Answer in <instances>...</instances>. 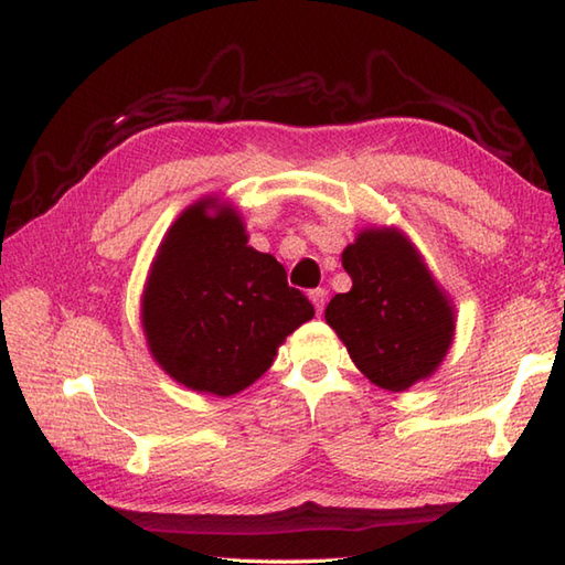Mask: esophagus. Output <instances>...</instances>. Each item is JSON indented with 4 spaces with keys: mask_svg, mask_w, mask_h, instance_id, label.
Returning a JSON list of instances; mask_svg holds the SVG:
<instances>
[{
    "mask_svg": "<svg viewBox=\"0 0 565 565\" xmlns=\"http://www.w3.org/2000/svg\"><path fill=\"white\" fill-rule=\"evenodd\" d=\"M308 296H310V301H313L318 313H322V308H326V303H328V291L326 289H313Z\"/></svg>",
    "mask_w": 565,
    "mask_h": 565,
    "instance_id": "esophagus-1",
    "label": "esophagus"
}]
</instances>
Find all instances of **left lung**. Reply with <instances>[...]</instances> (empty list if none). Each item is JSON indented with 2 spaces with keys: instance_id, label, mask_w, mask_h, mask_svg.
Masks as SVG:
<instances>
[{
  "instance_id": "1",
  "label": "left lung",
  "mask_w": 565,
  "mask_h": 565,
  "mask_svg": "<svg viewBox=\"0 0 565 565\" xmlns=\"http://www.w3.org/2000/svg\"><path fill=\"white\" fill-rule=\"evenodd\" d=\"M342 267L352 291L332 298L326 320L356 369L393 393L435 374L454 342L456 310L411 237L364 227L344 247Z\"/></svg>"
}]
</instances>
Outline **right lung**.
<instances>
[{"instance_id":"obj_1","label":"right lung","mask_w":565,"mask_h":565,"mask_svg":"<svg viewBox=\"0 0 565 565\" xmlns=\"http://www.w3.org/2000/svg\"><path fill=\"white\" fill-rule=\"evenodd\" d=\"M247 239L231 203L203 196L170 225L150 264L142 334L154 362L191 391H245L316 316L281 264Z\"/></svg>"}]
</instances>
